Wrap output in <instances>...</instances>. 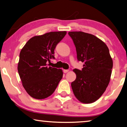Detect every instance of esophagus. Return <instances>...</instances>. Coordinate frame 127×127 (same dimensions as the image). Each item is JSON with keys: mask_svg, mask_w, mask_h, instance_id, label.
<instances>
[{"mask_svg": "<svg viewBox=\"0 0 127 127\" xmlns=\"http://www.w3.org/2000/svg\"><path fill=\"white\" fill-rule=\"evenodd\" d=\"M68 71H69L68 69H64V70H63L64 73H67V72H68Z\"/></svg>", "mask_w": 127, "mask_h": 127, "instance_id": "34e87169", "label": "esophagus"}]
</instances>
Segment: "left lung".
<instances>
[{
	"label": "left lung",
	"mask_w": 127,
	"mask_h": 127,
	"mask_svg": "<svg viewBox=\"0 0 127 127\" xmlns=\"http://www.w3.org/2000/svg\"><path fill=\"white\" fill-rule=\"evenodd\" d=\"M79 61L84 62L82 70L74 69L76 78L72 82L73 92L81 103H94L101 97L111 79L113 60L107 45L92 34L69 32Z\"/></svg>",
	"instance_id": "left-lung-1"
}]
</instances>
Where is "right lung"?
<instances>
[{
    "mask_svg": "<svg viewBox=\"0 0 127 127\" xmlns=\"http://www.w3.org/2000/svg\"><path fill=\"white\" fill-rule=\"evenodd\" d=\"M66 31L50 32L35 36L20 52L18 71L26 92L36 99H44L54 93L63 77L62 69L48 67L54 59V50Z\"/></svg>",
    "mask_w": 127,
    "mask_h": 127,
    "instance_id": "obj_1",
    "label": "right lung"
}]
</instances>
